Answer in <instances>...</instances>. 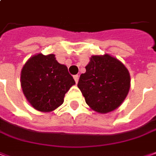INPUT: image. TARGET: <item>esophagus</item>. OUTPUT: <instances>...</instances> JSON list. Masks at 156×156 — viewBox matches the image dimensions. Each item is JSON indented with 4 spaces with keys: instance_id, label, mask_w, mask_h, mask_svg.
Listing matches in <instances>:
<instances>
[{
    "instance_id": "esophagus-1",
    "label": "esophagus",
    "mask_w": 156,
    "mask_h": 156,
    "mask_svg": "<svg viewBox=\"0 0 156 156\" xmlns=\"http://www.w3.org/2000/svg\"><path fill=\"white\" fill-rule=\"evenodd\" d=\"M74 79L76 80V83H78V80H79V76H74Z\"/></svg>"
}]
</instances>
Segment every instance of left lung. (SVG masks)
Instances as JSON below:
<instances>
[{"mask_svg":"<svg viewBox=\"0 0 156 156\" xmlns=\"http://www.w3.org/2000/svg\"><path fill=\"white\" fill-rule=\"evenodd\" d=\"M77 86L92 110L107 114L124 102L129 92L131 78L128 69L120 60L105 53L90 58Z\"/></svg>","mask_w":156,"mask_h":156,"instance_id":"1","label":"left lung"}]
</instances>
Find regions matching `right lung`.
Masks as SVG:
<instances>
[{"label":"right lung","instance_id":"obj_1","mask_svg":"<svg viewBox=\"0 0 156 156\" xmlns=\"http://www.w3.org/2000/svg\"><path fill=\"white\" fill-rule=\"evenodd\" d=\"M23 92L30 105L41 112H51L64 103L65 93L76 84L64 64L54 54L30 57L20 75Z\"/></svg>","mask_w":156,"mask_h":156}]
</instances>
